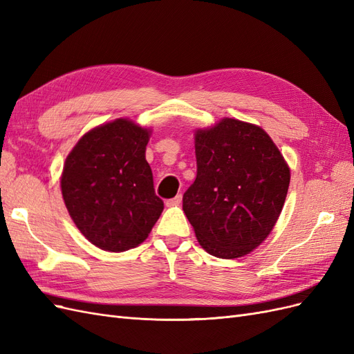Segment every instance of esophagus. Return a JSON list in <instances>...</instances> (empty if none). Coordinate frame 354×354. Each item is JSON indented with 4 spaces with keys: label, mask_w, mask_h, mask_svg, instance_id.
<instances>
[{
    "label": "esophagus",
    "mask_w": 354,
    "mask_h": 354,
    "mask_svg": "<svg viewBox=\"0 0 354 354\" xmlns=\"http://www.w3.org/2000/svg\"><path fill=\"white\" fill-rule=\"evenodd\" d=\"M181 199H183V196L181 195H177L176 198H173V199H167V207H174V205H180L181 203Z\"/></svg>",
    "instance_id": "1"
}]
</instances>
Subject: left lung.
I'll return each mask as SVG.
<instances>
[{
	"label": "left lung",
	"mask_w": 354,
	"mask_h": 354,
	"mask_svg": "<svg viewBox=\"0 0 354 354\" xmlns=\"http://www.w3.org/2000/svg\"><path fill=\"white\" fill-rule=\"evenodd\" d=\"M196 178L183 211L198 242L218 259H239L273 230L291 173L263 128L233 118L195 133Z\"/></svg>",
	"instance_id": "8db88e82"
}]
</instances>
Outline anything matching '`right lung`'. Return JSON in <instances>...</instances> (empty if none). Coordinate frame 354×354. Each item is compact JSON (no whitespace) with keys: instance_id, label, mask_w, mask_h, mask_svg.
<instances>
[{"instance_id":"right-lung-1","label":"right lung","mask_w":354,"mask_h":354,"mask_svg":"<svg viewBox=\"0 0 354 354\" xmlns=\"http://www.w3.org/2000/svg\"><path fill=\"white\" fill-rule=\"evenodd\" d=\"M149 137L151 130L120 118L85 133L63 165L60 187L69 216L103 251L140 245L164 209L146 160Z\"/></svg>"}]
</instances>
